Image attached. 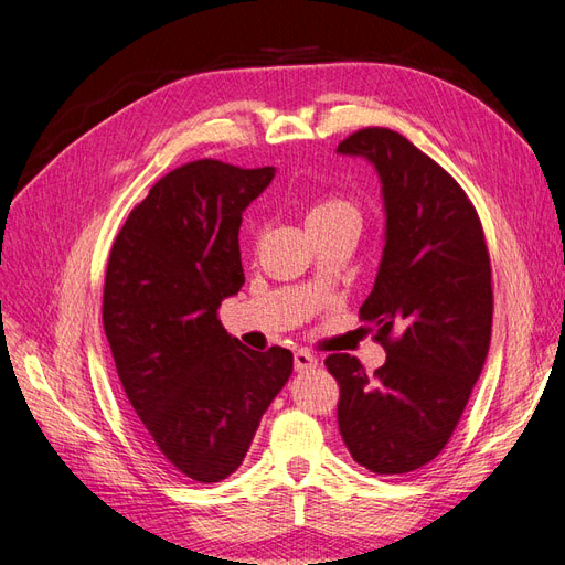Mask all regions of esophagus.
Returning a JSON list of instances; mask_svg holds the SVG:
<instances>
[{"instance_id":"esophagus-1","label":"esophagus","mask_w":565,"mask_h":565,"mask_svg":"<svg viewBox=\"0 0 565 565\" xmlns=\"http://www.w3.org/2000/svg\"><path fill=\"white\" fill-rule=\"evenodd\" d=\"M318 367V358L309 351H297L295 353V370L297 372H309V370H316Z\"/></svg>"}]
</instances>
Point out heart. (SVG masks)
<instances>
[{
  "mask_svg": "<svg viewBox=\"0 0 565 565\" xmlns=\"http://www.w3.org/2000/svg\"><path fill=\"white\" fill-rule=\"evenodd\" d=\"M306 228H320V226H330L339 224V221H355L358 224V210L355 204L347 198H341L337 193H318L309 202H306ZM256 221L249 224V231L256 233Z\"/></svg>",
  "mask_w": 565,
  "mask_h": 565,
  "instance_id": "obj_1",
  "label": "heart"
}]
</instances>
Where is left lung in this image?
<instances>
[{
    "label": "left lung",
    "mask_w": 565,
    "mask_h": 565,
    "mask_svg": "<svg viewBox=\"0 0 565 565\" xmlns=\"http://www.w3.org/2000/svg\"><path fill=\"white\" fill-rule=\"evenodd\" d=\"M341 156L370 160L382 179L386 245L361 318L377 324L386 363L367 374L328 355L337 422L351 457L374 473H407L448 446L483 370L492 276L481 218L461 185L386 127L353 131Z\"/></svg>",
    "instance_id": "obj_1"
}]
</instances>
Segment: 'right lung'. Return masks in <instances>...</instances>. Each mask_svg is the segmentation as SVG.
I'll list each match as a JSON object with an SVG mask.
<instances>
[{"label":"right lung","mask_w":565,"mask_h":565,"mask_svg":"<svg viewBox=\"0 0 565 565\" xmlns=\"http://www.w3.org/2000/svg\"><path fill=\"white\" fill-rule=\"evenodd\" d=\"M276 177L195 160L172 169L127 216L110 249L104 328L148 450L198 483L231 476L292 374L287 349H245L221 324L241 292L243 212Z\"/></svg>","instance_id":"right-lung-1"}]
</instances>
